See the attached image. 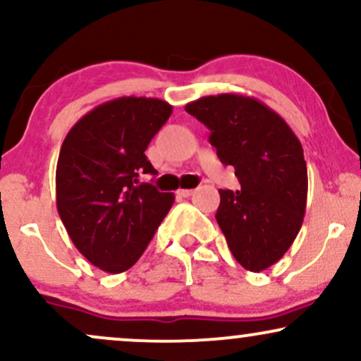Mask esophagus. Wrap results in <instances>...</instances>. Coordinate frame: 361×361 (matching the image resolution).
I'll use <instances>...</instances> for the list:
<instances>
[{"label": "esophagus", "mask_w": 361, "mask_h": 361, "mask_svg": "<svg viewBox=\"0 0 361 361\" xmlns=\"http://www.w3.org/2000/svg\"><path fill=\"white\" fill-rule=\"evenodd\" d=\"M176 193L180 195V197H183V198H188V197H192V195L195 193V190H192V188H181V190H178Z\"/></svg>", "instance_id": "esophagus-1"}]
</instances>
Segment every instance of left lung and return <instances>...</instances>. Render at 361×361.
Instances as JSON below:
<instances>
[{"mask_svg": "<svg viewBox=\"0 0 361 361\" xmlns=\"http://www.w3.org/2000/svg\"><path fill=\"white\" fill-rule=\"evenodd\" d=\"M185 110L210 130L222 164L235 169L241 190H219V227L238 263L261 271L292 246L307 204V164L300 140L264 103L224 93Z\"/></svg>", "mask_w": 361, "mask_h": 361, "instance_id": "obj_1", "label": "left lung"}]
</instances>
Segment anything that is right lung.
<instances>
[{"label":"right lung","instance_id":"right-lung-1","mask_svg":"<svg viewBox=\"0 0 361 361\" xmlns=\"http://www.w3.org/2000/svg\"><path fill=\"white\" fill-rule=\"evenodd\" d=\"M171 110L157 98H117L78 120L62 142L57 212L78 251L103 271L128 270L175 202L139 183L140 175H157L144 152Z\"/></svg>","mask_w":361,"mask_h":361}]
</instances>
